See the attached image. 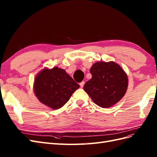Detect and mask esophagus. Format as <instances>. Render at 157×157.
<instances>
[{"mask_svg":"<svg viewBox=\"0 0 157 157\" xmlns=\"http://www.w3.org/2000/svg\"><path fill=\"white\" fill-rule=\"evenodd\" d=\"M84 83H85V82H84V81H82V82H80V87L82 88V87L84 86Z\"/></svg>","mask_w":157,"mask_h":157,"instance_id":"34e87169","label":"esophagus"}]
</instances>
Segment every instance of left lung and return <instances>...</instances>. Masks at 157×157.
Listing matches in <instances>:
<instances>
[{"label":"left lung","instance_id":"1","mask_svg":"<svg viewBox=\"0 0 157 157\" xmlns=\"http://www.w3.org/2000/svg\"><path fill=\"white\" fill-rule=\"evenodd\" d=\"M90 72L92 78L83 88L96 105L104 108L112 107L124 96L128 87V77L117 63L96 62Z\"/></svg>","mask_w":157,"mask_h":157}]
</instances>
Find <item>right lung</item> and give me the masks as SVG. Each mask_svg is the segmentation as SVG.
Returning <instances> with one entry per match:
<instances>
[{
  "mask_svg": "<svg viewBox=\"0 0 157 157\" xmlns=\"http://www.w3.org/2000/svg\"><path fill=\"white\" fill-rule=\"evenodd\" d=\"M80 87L63 69L47 67L40 71L33 82V92L41 103L53 109L62 108Z\"/></svg>",
  "mask_w": 157,
  "mask_h": 157,
  "instance_id": "right-lung-1",
  "label": "right lung"
}]
</instances>
